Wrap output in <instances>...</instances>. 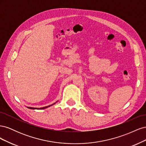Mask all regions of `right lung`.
I'll return each mask as SVG.
<instances>
[{
    "instance_id": "1",
    "label": "right lung",
    "mask_w": 146,
    "mask_h": 146,
    "mask_svg": "<svg viewBox=\"0 0 146 146\" xmlns=\"http://www.w3.org/2000/svg\"><path fill=\"white\" fill-rule=\"evenodd\" d=\"M58 102V101H57ZM56 104V102L55 103H54V104H52V105H48V106H46V107H42V108H33V107H27L28 108H30V109H33V110H42V109H45V108H48V107H50V106H52V105H54V104Z\"/></svg>"
}]
</instances>
